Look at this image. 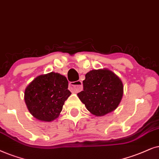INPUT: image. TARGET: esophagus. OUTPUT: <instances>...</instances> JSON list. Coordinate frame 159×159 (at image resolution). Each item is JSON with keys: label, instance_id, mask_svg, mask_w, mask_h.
<instances>
[{"label": "esophagus", "instance_id": "1", "mask_svg": "<svg viewBox=\"0 0 159 159\" xmlns=\"http://www.w3.org/2000/svg\"><path fill=\"white\" fill-rule=\"evenodd\" d=\"M69 87L72 92L77 93L81 92L83 89V84H82V82L81 81H77L70 84Z\"/></svg>", "mask_w": 159, "mask_h": 159}]
</instances>
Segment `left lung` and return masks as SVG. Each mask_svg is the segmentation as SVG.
I'll return each mask as SVG.
<instances>
[{"mask_svg": "<svg viewBox=\"0 0 159 159\" xmlns=\"http://www.w3.org/2000/svg\"><path fill=\"white\" fill-rule=\"evenodd\" d=\"M83 81L84 90L78 94L86 109L96 116H103L117 108L124 94L120 78L107 68L88 72Z\"/></svg>", "mask_w": 159, "mask_h": 159, "instance_id": "obj_1", "label": "left lung"}]
</instances>
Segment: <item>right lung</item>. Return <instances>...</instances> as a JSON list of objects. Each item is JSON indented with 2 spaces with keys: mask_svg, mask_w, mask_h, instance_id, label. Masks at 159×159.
Returning <instances> with one entry per match:
<instances>
[{
  "mask_svg": "<svg viewBox=\"0 0 159 159\" xmlns=\"http://www.w3.org/2000/svg\"><path fill=\"white\" fill-rule=\"evenodd\" d=\"M65 75L51 72L37 76L25 90V102L34 118L50 122L60 116L71 92Z\"/></svg>",
  "mask_w": 159,
  "mask_h": 159,
  "instance_id": "add662e5",
  "label": "right lung"
}]
</instances>
